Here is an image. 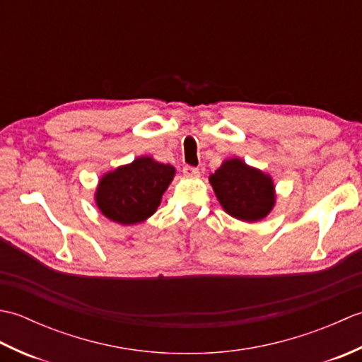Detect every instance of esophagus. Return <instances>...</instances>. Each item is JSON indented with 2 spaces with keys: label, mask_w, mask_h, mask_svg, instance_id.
Listing matches in <instances>:
<instances>
[{
  "label": "esophagus",
  "mask_w": 362,
  "mask_h": 362,
  "mask_svg": "<svg viewBox=\"0 0 362 362\" xmlns=\"http://www.w3.org/2000/svg\"><path fill=\"white\" fill-rule=\"evenodd\" d=\"M183 174L187 177H199L201 171H199V168H193V166H185L183 168Z\"/></svg>",
  "instance_id": "esophagus-1"
}]
</instances>
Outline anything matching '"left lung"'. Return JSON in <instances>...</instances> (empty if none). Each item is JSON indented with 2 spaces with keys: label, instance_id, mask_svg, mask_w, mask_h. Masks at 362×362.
Listing matches in <instances>:
<instances>
[{
  "label": "left lung",
  "instance_id": "left-lung-1",
  "mask_svg": "<svg viewBox=\"0 0 362 362\" xmlns=\"http://www.w3.org/2000/svg\"><path fill=\"white\" fill-rule=\"evenodd\" d=\"M222 209L240 221L257 222L266 218L275 205V187L271 175L230 158L210 175Z\"/></svg>",
  "mask_w": 362,
  "mask_h": 362
}]
</instances>
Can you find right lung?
Listing matches in <instances>:
<instances>
[{
	"label": "right lung",
	"mask_w": 362,
	"mask_h": 362,
	"mask_svg": "<svg viewBox=\"0 0 362 362\" xmlns=\"http://www.w3.org/2000/svg\"><path fill=\"white\" fill-rule=\"evenodd\" d=\"M175 168L151 157H138L103 175L95 193L98 209L107 219L122 226L152 216L173 182Z\"/></svg>",
	"instance_id": "obj_1"
}]
</instances>
